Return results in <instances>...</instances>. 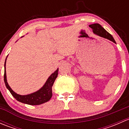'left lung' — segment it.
Returning a JSON list of instances; mask_svg holds the SVG:
<instances>
[{
	"mask_svg": "<svg viewBox=\"0 0 129 129\" xmlns=\"http://www.w3.org/2000/svg\"><path fill=\"white\" fill-rule=\"evenodd\" d=\"M89 27L92 28V30H93V32L95 35H97V36H100V37L107 39L110 40V41L113 42L116 44L115 40L113 38L112 35H110L107 31L105 30L104 28L99 24H93L89 25Z\"/></svg>",
	"mask_w": 129,
	"mask_h": 129,
	"instance_id": "8db88e82",
	"label": "left lung"
}]
</instances>
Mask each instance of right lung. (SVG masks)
I'll return each instance as SVG.
<instances>
[{
  "mask_svg": "<svg viewBox=\"0 0 129 129\" xmlns=\"http://www.w3.org/2000/svg\"><path fill=\"white\" fill-rule=\"evenodd\" d=\"M6 61H5L4 64V82L6 84V86L7 89L10 91L11 94L13 97L18 101L19 102L22 103L26 104L32 105H40L42 104H44L45 102H48L49 100L51 99L52 96V87L54 84V81L57 77L58 75V69H57L56 71L54 73L51 74L48 78L47 81L45 82V84L43 85L42 87H41L39 90L34 92V93H30L28 95H19L18 93H15L12 89L10 88L7 82V75H6Z\"/></svg>",
  "mask_w": 129,
  "mask_h": 129,
  "instance_id": "obj_1",
  "label": "right lung"
}]
</instances>
